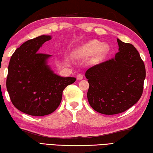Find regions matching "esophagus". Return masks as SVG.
<instances>
[{
  "mask_svg": "<svg viewBox=\"0 0 153 153\" xmlns=\"http://www.w3.org/2000/svg\"><path fill=\"white\" fill-rule=\"evenodd\" d=\"M76 79H77V80H82V79H83V75H82V74H79L78 75H77Z\"/></svg>",
  "mask_w": 153,
  "mask_h": 153,
  "instance_id": "34e87169",
  "label": "esophagus"
}]
</instances>
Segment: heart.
I'll return each instance as SVG.
<instances>
[{"label":"heart","mask_w":153,"mask_h":153,"mask_svg":"<svg viewBox=\"0 0 153 153\" xmlns=\"http://www.w3.org/2000/svg\"><path fill=\"white\" fill-rule=\"evenodd\" d=\"M107 50L106 46L102 45V43L97 40H92L85 44L84 45L75 51V55L79 58H84V57H89L96 54L98 52H105Z\"/></svg>","instance_id":"b5f03b06"}]
</instances>
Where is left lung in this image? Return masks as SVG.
<instances>
[{
  "instance_id": "1",
  "label": "left lung",
  "mask_w": 153,
  "mask_h": 153,
  "mask_svg": "<svg viewBox=\"0 0 153 153\" xmlns=\"http://www.w3.org/2000/svg\"><path fill=\"white\" fill-rule=\"evenodd\" d=\"M114 58L95 65L85 72L92 108L104 114H116L130 108L143 93L146 69L133 45L117 39Z\"/></svg>"
}]
</instances>
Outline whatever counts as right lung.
Instances as JSON below:
<instances>
[{"label":"right lung","instance_id":"1","mask_svg":"<svg viewBox=\"0 0 153 153\" xmlns=\"http://www.w3.org/2000/svg\"><path fill=\"white\" fill-rule=\"evenodd\" d=\"M51 36L42 35L17 48L10 59L7 89L13 106L27 114L41 117L52 113L61 103L62 92L76 81L53 73L47 64L51 55L39 49Z\"/></svg>","mask_w":153,"mask_h":153}]
</instances>
